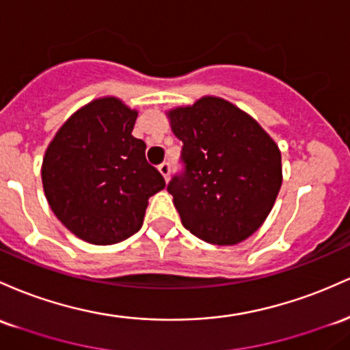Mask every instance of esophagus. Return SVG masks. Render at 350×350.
I'll use <instances>...</instances> for the list:
<instances>
[{
    "mask_svg": "<svg viewBox=\"0 0 350 350\" xmlns=\"http://www.w3.org/2000/svg\"><path fill=\"white\" fill-rule=\"evenodd\" d=\"M159 172L163 175L165 180H168V176H170V163L163 162L162 165H159Z\"/></svg>",
    "mask_w": 350,
    "mask_h": 350,
    "instance_id": "esophagus-1",
    "label": "esophagus"
}]
</instances>
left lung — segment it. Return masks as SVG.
Here are the masks:
<instances>
[{
    "label": "left lung",
    "mask_w": 350,
    "mask_h": 350,
    "mask_svg": "<svg viewBox=\"0 0 350 350\" xmlns=\"http://www.w3.org/2000/svg\"><path fill=\"white\" fill-rule=\"evenodd\" d=\"M168 117L183 144L182 172L167 187L182 225L211 245L241 243L262 225L280 193V148L256 120L218 97Z\"/></svg>",
    "instance_id": "left-lung-1"
}]
</instances>
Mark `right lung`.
<instances>
[{
    "instance_id": "add662e5",
    "label": "right lung",
    "mask_w": 350,
    "mask_h": 350,
    "mask_svg": "<svg viewBox=\"0 0 350 350\" xmlns=\"http://www.w3.org/2000/svg\"><path fill=\"white\" fill-rule=\"evenodd\" d=\"M137 112L116 97L92 100L59 129L42 162L51 210L77 238L113 245L144 223L147 200L163 190L162 174L132 135Z\"/></svg>"
}]
</instances>
